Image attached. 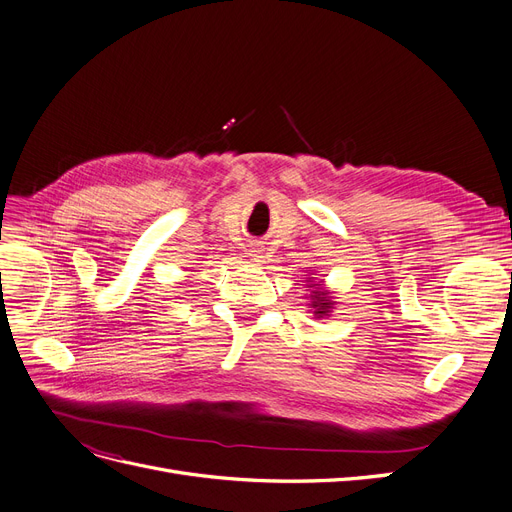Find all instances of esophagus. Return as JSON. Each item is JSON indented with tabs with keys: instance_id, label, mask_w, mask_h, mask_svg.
Instances as JSON below:
<instances>
[{
	"instance_id": "obj_1",
	"label": "esophagus",
	"mask_w": 512,
	"mask_h": 512,
	"mask_svg": "<svg viewBox=\"0 0 512 512\" xmlns=\"http://www.w3.org/2000/svg\"><path fill=\"white\" fill-rule=\"evenodd\" d=\"M249 255H251L253 259H259V257H261V253H259L257 249H251V251H249Z\"/></svg>"
}]
</instances>
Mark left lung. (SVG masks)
Segmentation results:
<instances>
[{
    "instance_id": "8db88e82",
    "label": "left lung",
    "mask_w": 512,
    "mask_h": 512,
    "mask_svg": "<svg viewBox=\"0 0 512 512\" xmlns=\"http://www.w3.org/2000/svg\"><path fill=\"white\" fill-rule=\"evenodd\" d=\"M314 286H318V284H314ZM316 299H318V301H314V307H316L314 314L326 316V311L330 309V301L326 299V293H316Z\"/></svg>"
}]
</instances>
